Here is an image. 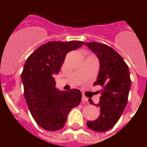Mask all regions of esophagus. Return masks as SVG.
<instances>
[{
    "label": "esophagus",
    "instance_id": "obj_1",
    "mask_svg": "<svg viewBox=\"0 0 147 147\" xmlns=\"http://www.w3.org/2000/svg\"><path fill=\"white\" fill-rule=\"evenodd\" d=\"M82 102H88V98H87L85 96H82Z\"/></svg>",
    "mask_w": 147,
    "mask_h": 147
}]
</instances>
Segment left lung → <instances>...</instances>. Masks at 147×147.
Wrapping results in <instances>:
<instances>
[{
    "label": "left lung",
    "instance_id": "1",
    "mask_svg": "<svg viewBox=\"0 0 147 147\" xmlns=\"http://www.w3.org/2000/svg\"><path fill=\"white\" fill-rule=\"evenodd\" d=\"M85 45L99 60V73L93 85L102 88L96 105L100 108L99 116L87 122V125L95 132H105L115 126L127 106L131 87L129 67L120 54L108 45L95 42ZM88 101L95 105L90 98Z\"/></svg>",
    "mask_w": 147,
    "mask_h": 147
}]
</instances>
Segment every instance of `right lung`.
I'll return each instance as SVG.
<instances>
[{
    "label": "right lung",
    "instance_id": "add662e5",
    "mask_svg": "<svg viewBox=\"0 0 147 147\" xmlns=\"http://www.w3.org/2000/svg\"><path fill=\"white\" fill-rule=\"evenodd\" d=\"M81 41H53L40 45L27 58L21 74L24 96L32 117L45 130L62 129L73 107L82 99L80 90L60 91L53 77L57 74L65 56L84 45Z\"/></svg>",
    "mask_w": 147,
    "mask_h": 147
}]
</instances>
